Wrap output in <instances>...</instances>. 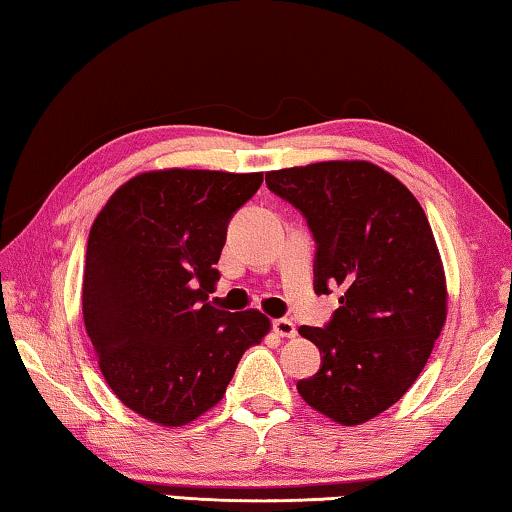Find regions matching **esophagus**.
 Listing matches in <instances>:
<instances>
[{"mask_svg": "<svg viewBox=\"0 0 512 512\" xmlns=\"http://www.w3.org/2000/svg\"><path fill=\"white\" fill-rule=\"evenodd\" d=\"M272 330L277 332L279 337H295V323L291 321V318H274L272 321Z\"/></svg>", "mask_w": 512, "mask_h": 512, "instance_id": "1", "label": "esophagus"}]
</instances>
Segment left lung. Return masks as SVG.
<instances>
[{"mask_svg":"<svg viewBox=\"0 0 512 512\" xmlns=\"http://www.w3.org/2000/svg\"><path fill=\"white\" fill-rule=\"evenodd\" d=\"M265 182L307 219L314 291H344L325 328H300L323 358L298 392L339 425L372 420L418 379L446 323V277L425 210L369 161L272 170Z\"/></svg>","mask_w":512,"mask_h":512,"instance_id":"obj_1","label":"left lung"}]
</instances>
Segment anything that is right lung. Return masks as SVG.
Returning <instances> with one entry per match:
<instances>
[{"mask_svg": "<svg viewBox=\"0 0 512 512\" xmlns=\"http://www.w3.org/2000/svg\"><path fill=\"white\" fill-rule=\"evenodd\" d=\"M263 173L152 170L110 196L85 254L83 318L99 367L138 416L180 427L224 397L261 311L212 305L228 221Z\"/></svg>", "mask_w": 512, "mask_h": 512, "instance_id": "right-lung-1", "label": "right lung"}]
</instances>
